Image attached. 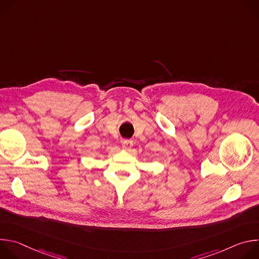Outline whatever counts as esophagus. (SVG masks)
Here are the masks:
<instances>
[{"label":"esophagus","instance_id":"esophagus-1","mask_svg":"<svg viewBox=\"0 0 259 259\" xmlns=\"http://www.w3.org/2000/svg\"><path fill=\"white\" fill-rule=\"evenodd\" d=\"M122 145L125 150H130L133 145V141L130 139H124L122 142Z\"/></svg>","mask_w":259,"mask_h":259}]
</instances>
